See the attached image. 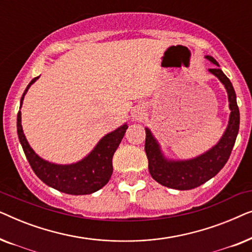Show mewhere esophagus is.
Segmentation results:
<instances>
[{
    "label": "esophagus",
    "mask_w": 252,
    "mask_h": 252,
    "mask_svg": "<svg viewBox=\"0 0 252 252\" xmlns=\"http://www.w3.org/2000/svg\"><path fill=\"white\" fill-rule=\"evenodd\" d=\"M144 116H146V112H144V109L142 106H135L132 110V118L134 122H141Z\"/></svg>",
    "instance_id": "34e87169"
}]
</instances>
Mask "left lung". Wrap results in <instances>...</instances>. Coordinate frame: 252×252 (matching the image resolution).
<instances>
[{
    "label": "left lung",
    "mask_w": 252,
    "mask_h": 252,
    "mask_svg": "<svg viewBox=\"0 0 252 252\" xmlns=\"http://www.w3.org/2000/svg\"><path fill=\"white\" fill-rule=\"evenodd\" d=\"M215 68H209L210 73L216 75L220 82L225 86L229 102V120L225 132L218 143L204 154L190 159H168L164 156L159 143L153 135L151 130L146 127V144L144 149L148 157V167L153 179L165 187L189 190L205 184L210 179L218 174L225 166L235 144V140L240 128V111L236 103V94L232 82L220 70L218 62L212 56H205Z\"/></svg>",
    "instance_id": "left-lung-1"
}]
</instances>
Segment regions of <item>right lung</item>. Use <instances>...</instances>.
I'll use <instances>...</instances> for the list:
<instances>
[{
  "instance_id": "obj_1",
  "label": "right lung",
  "mask_w": 252,
  "mask_h": 252,
  "mask_svg": "<svg viewBox=\"0 0 252 252\" xmlns=\"http://www.w3.org/2000/svg\"><path fill=\"white\" fill-rule=\"evenodd\" d=\"M37 79L39 77L34 78L26 87L20 98L19 109H22L24 97L31 85H33ZM127 128H128L127 124H124L103 136L94 149L81 160L73 164L63 165L51 163L35 154L24 134L20 110L17 116V133H18L19 142L34 173L47 186L70 195L93 194L108 184L113 171V154L122 142Z\"/></svg>"
}]
</instances>
